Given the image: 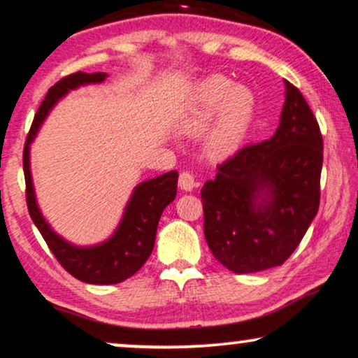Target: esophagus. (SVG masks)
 <instances>
[{
    "mask_svg": "<svg viewBox=\"0 0 358 358\" xmlns=\"http://www.w3.org/2000/svg\"><path fill=\"white\" fill-rule=\"evenodd\" d=\"M196 178H194L192 174L187 173V171H184V173H180L179 176V187L185 190V192H190L192 189H196Z\"/></svg>",
    "mask_w": 358,
    "mask_h": 358,
    "instance_id": "34e87169",
    "label": "esophagus"
}]
</instances>
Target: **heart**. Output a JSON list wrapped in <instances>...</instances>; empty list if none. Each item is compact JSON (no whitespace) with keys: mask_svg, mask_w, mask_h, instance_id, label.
Listing matches in <instances>:
<instances>
[{"mask_svg":"<svg viewBox=\"0 0 358 358\" xmlns=\"http://www.w3.org/2000/svg\"><path fill=\"white\" fill-rule=\"evenodd\" d=\"M215 123L207 133L206 150L212 157H227L238 150L248 136L255 117V95L248 87L235 85L224 76H212L197 83L180 117V129L199 134Z\"/></svg>","mask_w":358,"mask_h":358,"instance_id":"obj_1","label":"heart"}]
</instances>
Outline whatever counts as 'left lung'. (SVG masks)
Masks as SVG:
<instances>
[{"mask_svg": "<svg viewBox=\"0 0 358 358\" xmlns=\"http://www.w3.org/2000/svg\"><path fill=\"white\" fill-rule=\"evenodd\" d=\"M285 88L275 134L220 164L201 192L208 248L238 275L285 263L319 208L322 136L301 92Z\"/></svg>", "mask_w": 358, "mask_h": 358, "instance_id": "8db88e82", "label": "left lung"}]
</instances>
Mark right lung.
Wrapping results in <instances>:
<instances>
[{
	"instance_id": "1",
	"label": "right lung",
	"mask_w": 358,
	"mask_h": 358,
	"mask_svg": "<svg viewBox=\"0 0 358 358\" xmlns=\"http://www.w3.org/2000/svg\"><path fill=\"white\" fill-rule=\"evenodd\" d=\"M108 73L96 72L72 73L49 88L48 95L41 103L37 115L32 122L29 136L24 146V178L26 199L29 215L37 230L41 231L50 252L59 259L73 278L90 285H117L133 276L146 259L150 258L155 247L156 230L161 213L178 194V171L161 174L157 178L143 180L134 185L131 196L123 208L122 219L117 229L111 231L108 238L94 245H77L64 238L55 231L37 203L34 182L31 173V145L39 133L49 113L60 100L66 99L71 92L85 85L103 83Z\"/></svg>"
}]
</instances>
